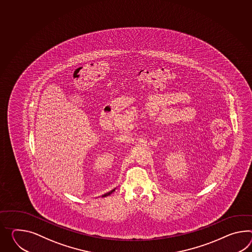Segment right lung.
<instances>
[{
  "mask_svg": "<svg viewBox=\"0 0 252 252\" xmlns=\"http://www.w3.org/2000/svg\"><path fill=\"white\" fill-rule=\"evenodd\" d=\"M115 189H113V190L110 191V192H108V193H106V194H105V195H104V196H109V195H110V194H112V193H113V192H114V191H115Z\"/></svg>",
  "mask_w": 252,
  "mask_h": 252,
  "instance_id": "add662e5",
  "label": "right lung"
}]
</instances>
